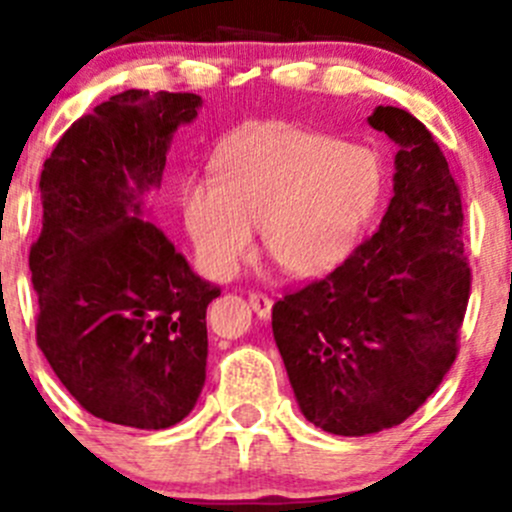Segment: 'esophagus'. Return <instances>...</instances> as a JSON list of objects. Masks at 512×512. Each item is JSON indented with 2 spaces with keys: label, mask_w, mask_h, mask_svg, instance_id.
Here are the masks:
<instances>
[{
  "label": "esophagus",
  "mask_w": 512,
  "mask_h": 512,
  "mask_svg": "<svg viewBox=\"0 0 512 512\" xmlns=\"http://www.w3.org/2000/svg\"><path fill=\"white\" fill-rule=\"evenodd\" d=\"M250 307L255 309V314L260 319H270V314H272V299L267 297V294H262V292H250Z\"/></svg>",
  "instance_id": "1"
}]
</instances>
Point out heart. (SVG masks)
<instances>
[{
	"mask_svg": "<svg viewBox=\"0 0 512 512\" xmlns=\"http://www.w3.org/2000/svg\"><path fill=\"white\" fill-rule=\"evenodd\" d=\"M384 168L371 148L327 133L270 126L232 143L218 185L185 190V227L205 270L237 272L260 227L267 257L289 277L337 267L379 205Z\"/></svg>",
	"mask_w": 512,
	"mask_h": 512,
	"instance_id": "heart-1",
	"label": "heart"
}]
</instances>
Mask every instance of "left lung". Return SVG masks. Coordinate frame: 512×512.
I'll return each instance as SVG.
<instances>
[{
    "label": "left lung",
    "mask_w": 512,
    "mask_h": 512,
    "mask_svg": "<svg viewBox=\"0 0 512 512\" xmlns=\"http://www.w3.org/2000/svg\"><path fill=\"white\" fill-rule=\"evenodd\" d=\"M399 146L394 198L371 237L324 280L272 307V332L307 421L366 436L406 421L448 374L471 294L461 190L428 128L379 106Z\"/></svg>",
    "instance_id": "8db88e82"
}]
</instances>
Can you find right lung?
<instances>
[{"mask_svg":"<svg viewBox=\"0 0 512 512\" xmlns=\"http://www.w3.org/2000/svg\"><path fill=\"white\" fill-rule=\"evenodd\" d=\"M200 103L168 91L111 96L71 123L41 170L44 218L29 252L36 344L66 391L118 426H175L205 384V312L220 287L143 218L170 138Z\"/></svg>","mask_w":512,"mask_h":512,"instance_id":"add662e5","label":"right lung"}]
</instances>
